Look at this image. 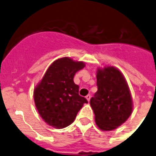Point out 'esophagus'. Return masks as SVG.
Here are the masks:
<instances>
[{"label":"esophagus","mask_w":156,"mask_h":156,"mask_svg":"<svg viewBox=\"0 0 156 156\" xmlns=\"http://www.w3.org/2000/svg\"><path fill=\"white\" fill-rule=\"evenodd\" d=\"M90 98H91V96H90V94H88V95H87V96L86 97V100L88 101H90Z\"/></svg>","instance_id":"obj_1"}]
</instances>
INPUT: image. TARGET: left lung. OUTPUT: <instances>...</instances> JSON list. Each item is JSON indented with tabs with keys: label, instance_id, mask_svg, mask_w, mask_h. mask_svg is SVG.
<instances>
[{
	"label": "left lung",
	"instance_id": "1",
	"mask_svg": "<svg viewBox=\"0 0 156 156\" xmlns=\"http://www.w3.org/2000/svg\"><path fill=\"white\" fill-rule=\"evenodd\" d=\"M98 91L90 99L96 125L111 131L125 123L133 112V98L123 74L114 66L97 70Z\"/></svg>",
	"mask_w": 156,
	"mask_h": 156
}]
</instances>
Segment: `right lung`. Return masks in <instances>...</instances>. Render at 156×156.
Here are the masks:
<instances>
[{"instance_id":"right-lung-1","label":"right lung","mask_w":156,"mask_h":156,"mask_svg":"<svg viewBox=\"0 0 156 156\" xmlns=\"http://www.w3.org/2000/svg\"><path fill=\"white\" fill-rule=\"evenodd\" d=\"M84 62L63 57L54 61L34 89V101L39 114L48 125L63 129L74 122L87 100L78 94L74 76L85 67Z\"/></svg>"}]
</instances>
